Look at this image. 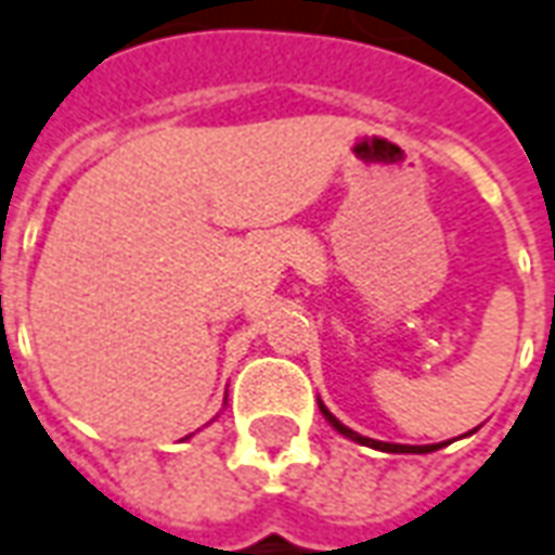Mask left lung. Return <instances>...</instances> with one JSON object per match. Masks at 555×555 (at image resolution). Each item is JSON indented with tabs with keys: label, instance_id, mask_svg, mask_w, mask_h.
Listing matches in <instances>:
<instances>
[{
	"label": "left lung",
	"instance_id": "left-lung-1",
	"mask_svg": "<svg viewBox=\"0 0 555 555\" xmlns=\"http://www.w3.org/2000/svg\"><path fill=\"white\" fill-rule=\"evenodd\" d=\"M318 409H321V414L331 421V426L336 429V433H343L345 439H351V441H358V444H370V448H378V451H390V453H429V451H436L439 444H426V448H409V444H390V441H375V439H366V436H360V433H354V429H348L345 424H339L336 417H333L327 409H324V402L318 399Z\"/></svg>",
	"mask_w": 555,
	"mask_h": 555
}]
</instances>
